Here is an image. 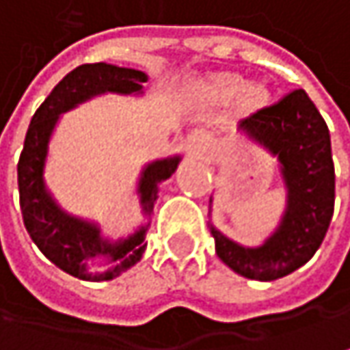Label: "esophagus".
I'll return each mask as SVG.
<instances>
[{"instance_id":"34e87169","label":"esophagus","mask_w":350,"mask_h":350,"mask_svg":"<svg viewBox=\"0 0 350 350\" xmlns=\"http://www.w3.org/2000/svg\"><path fill=\"white\" fill-rule=\"evenodd\" d=\"M186 146L194 152V154H202L206 148V138L202 133H192L186 138Z\"/></svg>"}]
</instances>
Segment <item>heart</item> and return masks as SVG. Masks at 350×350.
I'll return each instance as SVG.
<instances>
[{
	"mask_svg": "<svg viewBox=\"0 0 350 350\" xmlns=\"http://www.w3.org/2000/svg\"><path fill=\"white\" fill-rule=\"evenodd\" d=\"M196 94L208 105H230L239 100L247 111H256L269 100V87L261 81L247 83L243 75L234 71H217L196 83Z\"/></svg>",
	"mask_w": 350,
	"mask_h": 350,
	"instance_id": "heart-1",
	"label": "heart"
}]
</instances>
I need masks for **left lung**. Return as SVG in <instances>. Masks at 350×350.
Returning a JSON list of instances; mask_svg holds the SVG:
<instances>
[{
	"label": "left lung",
	"instance_id": "8db88e82",
	"mask_svg": "<svg viewBox=\"0 0 350 350\" xmlns=\"http://www.w3.org/2000/svg\"><path fill=\"white\" fill-rule=\"evenodd\" d=\"M237 131L278 158L287 192L285 210L271 236L256 247L224 236L214 224L210 232L216 239L217 257L230 269L247 279L275 281L315 256L329 230L335 208L331 136L303 89L241 120Z\"/></svg>",
	"mask_w": 350,
	"mask_h": 350
}]
</instances>
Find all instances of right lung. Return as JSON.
Here are the masks:
<instances>
[{"instance_id":"add662e5","label":"right lung","mask_w":350,"mask_h":350,"mask_svg":"<svg viewBox=\"0 0 350 350\" xmlns=\"http://www.w3.org/2000/svg\"><path fill=\"white\" fill-rule=\"evenodd\" d=\"M148 75L138 69L118 67L111 63H87L72 69L55 87L43 105L33 114L25 134L23 152L17 164V184L21 214L29 236L41 254L59 269L83 281H109L118 278L140 261L146 250V232L154 210L158 186L174 174L182 156L158 158L148 162L138 178L136 194L140 196V208L146 217L134 234L120 239L103 236L100 226L91 219H83L65 212L53 198L45 182V164L49 156V142L57 129L61 114L69 113L93 96L114 94H142ZM105 256L113 267L107 272L88 271V261Z\"/></svg>"}]
</instances>
